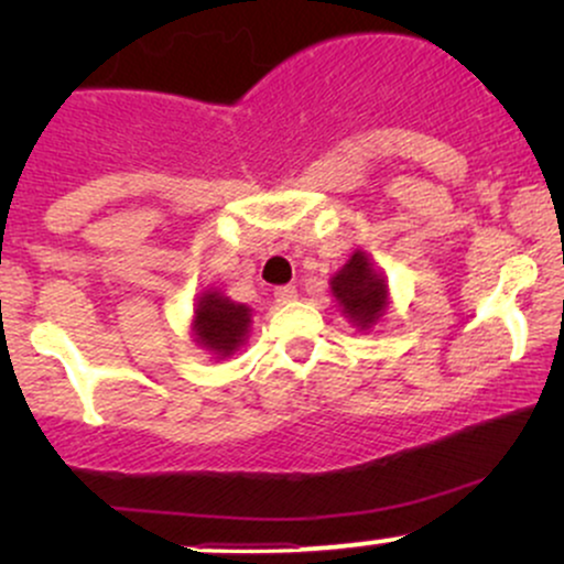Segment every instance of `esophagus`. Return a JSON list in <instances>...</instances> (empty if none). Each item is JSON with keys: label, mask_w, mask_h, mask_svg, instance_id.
<instances>
[{"label": "esophagus", "mask_w": 564, "mask_h": 564, "mask_svg": "<svg viewBox=\"0 0 564 564\" xmlns=\"http://www.w3.org/2000/svg\"><path fill=\"white\" fill-rule=\"evenodd\" d=\"M296 300V289L294 286H278L275 289V302L278 304H289Z\"/></svg>", "instance_id": "obj_1"}]
</instances>
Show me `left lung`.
<instances>
[{"instance_id": "1", "label": "left lung", "mask_w": 564, "mask_h": 564, "mask_svg": "<svg viewBox=\"0 0 564 564\" xmlns=\"http://www.w3.org/2000/svg\"><path fill=\"white\" fill-rule=\"evenodd\" d=\"M332 294L339 302L341 313L358 328H371L387 310L390 289L384 275L373 268L366 251H355L341 270L332 278Z\"/></svg>"}]
</instances>
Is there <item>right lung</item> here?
Masks as SVG:
<instances>
[{"label":"right lung","instance_id":"obj_1","mask_svg":"<svg viewBox=\"0 0 564 564\" xmlns=\"http://www.w3.org/2000/svg\"><path fill=\"white\" fill-rule=\"evenodd\" d=\"M251 310L223 296L219 291H204L193 307V334L200 347L228 358L246 341Z\"/></svg>","mask_w":564,"mask_h":564}]
</instances>
